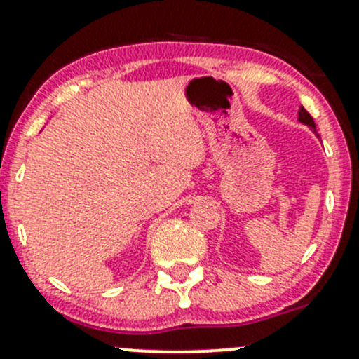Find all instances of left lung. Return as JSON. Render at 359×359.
<instances>
[{"label":"left lung","instance_id":"8db88e82","mask_svg":"<svg viewBox=\"0 0 359 359\" xmlns=\"http://www.w3.org/2000/svg\"><path fill=\"white\" fill-rule=\"evenodd\" d=\"M297 119H299V121L302 123V125H307V126H309V128L313 130L314 133H316V125H314V119H313V116H311L309 112H307L306 109H304L302 106L299 107V118H297ZM316 135H318V133H316Z\"/></svg>","mask_w":359,"mask_h":359}]
</instances>
